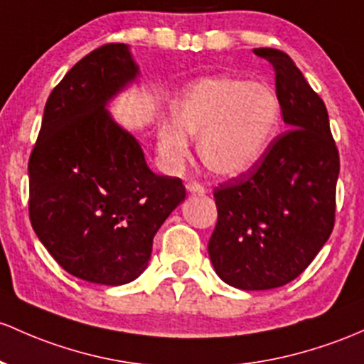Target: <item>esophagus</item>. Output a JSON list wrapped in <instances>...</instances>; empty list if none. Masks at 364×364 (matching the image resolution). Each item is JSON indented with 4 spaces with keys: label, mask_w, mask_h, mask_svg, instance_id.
Listing matches in <instances>:
<instances>
[{
    "label": "esophagus",
    "mask_w": 364,
    "mask_h": 364,
    "mask_svg": "<svg viewBox=\"0 0 364 364\" xmlns=\"http://www.w3.org/2000/svg\"><path fill=\"white\" fill-rule=\"evenodd\" d=\"M186 190H188V193H197V195H203V193H205V188H203L200 183H197V181L188 183V186H186Z\"/></svg>",
    "instance_id": "1"
}]
</instances>
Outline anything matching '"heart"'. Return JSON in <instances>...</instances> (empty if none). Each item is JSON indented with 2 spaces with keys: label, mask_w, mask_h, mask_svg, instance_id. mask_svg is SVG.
<instances>
[{
  "label": "heart",
  "mask_w": 364,
  "mask_h": 364,
  "mask_svg": "<svg viewBox=\"0 0 364 364\" xmlns=\"http://www.w3.org/2000/svg\"><path fill=\"white\" fill-rule=\"evenodd\" d=\"M173 122L157 129V150L167 167L190 157V138H198V157L221 178L252 171L277 139L282 103L266 82L233 75L207 77L183 90L173 103Z\"/></svg>",
  "instance_id": "1"
}]
</instances>
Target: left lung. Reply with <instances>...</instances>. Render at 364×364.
Here are the masks:
<instances>
[{"instance_id":"8db88e82","label":"left lung","mask_w":364,"mask_h":364,"mask_svg":"<svg viewBox=\"0 0 364 364\" xmlns=\"http://www.w3.org/2000/svg\"><path fill=\"white\" fill-rule=\"evenodd\" d=\"M254 53L273 65L289 131L252 171L214 190L218 225L207 249L228 285L269 290L297 278L330 238L341 162L325 103L292 58L273 48Z\"/></svg>"}]
</instances>
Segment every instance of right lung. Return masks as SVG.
I'll list each match as a JSON object with an SVG mask.
<instances>
[{
	"label": "right lung",
	"instance_id": "add662e5",
	"mask_svg": "<svg viewBox=\"0 0 364 364\" xmlns=\"http://www.w3.org/2000/svg\"><path fill=\"white\" fill-rule=\"evenodd\" d=\"M127 45H105L51 91L29 161V215L72 277L124 285L146 269L154 237L186 197L181 179L155 174L109 105L138 82Z\"/></svg>",
	"mask_w": 364,
	"mask_h": 364
}]
</instances>
